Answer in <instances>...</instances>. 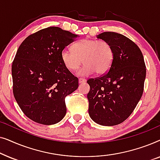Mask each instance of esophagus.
I'll use <instances>...</instances> for the list:
<instances>
[{"instance_id":"esophagus-1","label":"esophagus","mask_w":160,"mask_h":160,"mask_svg":"<svg viewBox=\"0 0 160 160\" xmlns=\"http://www.w3.org/2000/svg\"><path fill=\"white\" fill-rule=\"evenodd\" d=\"M86 79L85 78H78V83L79 84H82V83H84L86 82Z\"/></svg>"}]
</instances>
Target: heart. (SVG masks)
Instances as JSON below:
<instances>
[{
  "label": "heart",
  "mask_w": 160,
  "mask_h": 160,
  "mask_svg": "<svg viewBox=\"0 0 160 160\" xmlns=\"http://www.w3.org/2000/svg\"><path fill=\"white\" fill-rule=\"evenodd\" d=\"M73 51L64 49L60 53L61 60L68 71L77 70L83 62L84 65L78 72L80 76H89L96 72L104 74L110 69L113 60V49L108 41L83 39L73 45Z\"/></svg>",
  "instance_id": "obj_1"
}]
</instances>
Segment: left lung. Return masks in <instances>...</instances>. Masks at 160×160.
Returning a JSON list of instances; mask_svg holds the SVG:
<instances>
[{
  "label": "left lung",
  "mask_w": 160,
  "mask_h": 160,
  "mask_svg": "<svg viewBox=\"0 0 160 160\" xmlns=\"http://www.w3.org/2000/svg\"><path fill=\"white\" fill-rule=\"evenodd\" d=\"M97 38L110 43L114 55L108 73L87 81L89 114L98 124L114 126L128 119L141 100L146 65L139 47L123 35L104 32Z\"/></svg>",
  "instance_id": "left-lung-1"
}]
</instances>
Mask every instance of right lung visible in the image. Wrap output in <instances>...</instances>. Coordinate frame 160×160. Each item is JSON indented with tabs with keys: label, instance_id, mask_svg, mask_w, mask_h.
Here are the masks:
<instances>
[{
	"label": "right lung",
	"instance_id": "add662e5",
	"mask_svg": "<svg viewBox=\"0 0 160 160\" xmlns=\"http://www.w3.org/2000/svg\"><path fill=\"white\" fill-rule=\"evenodd\" d=\"M78 36L58 27L30 35L12 62L13 93L19 108L38 124L51 125L66 113L65 98L78 87L61 60L60 53Z\"/></svg>",
	"mask_w": 160,
	"mask_h": 160
}]
</instances>
